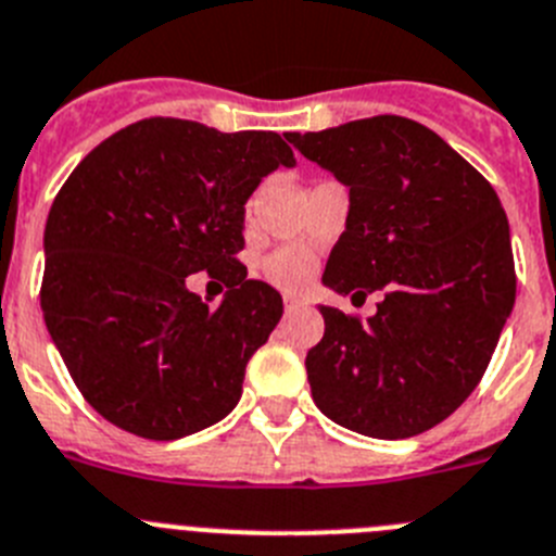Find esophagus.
Wrapping results in <instances>:
<instances>
[{"mask_svg":"<svg viewBox=\"0 0 556 556\" xmlns=\"http://www.w3.org/2000/svg\"><path fill=\"white\" fill-rule=\"evenodd\" d=\"M283 305H287V312H303V308H308V300L298 298V294H287Z\"/></svg>","mask_w":556,"mask_h":556,"instance_id":"esophagus-1","label":"esophagus"}]
</instances>
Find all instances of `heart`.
<instances>
[{
  "mask_svg": "<svg viewBox=\"0 0 556 556\" xmlns=\"http://www.w3.org/2000/svg\"><path fill=\"white\" fill-rule=\"evenodd\" d=\"M264 273L275 287L300 289L312 278V258L298 248H283V251H275L273 256H267Z\"/></svg>",
  "mask_w": 556,
  "mask_h": 556,
  "instance_id": "1",
  "label": "heart"
}]
</instances>
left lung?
Segmentation results:
<instances>
[{
	"mask_svg": "<svg viewBox=\"0 0 556 556\" xmlns=\"http://www.w3.org/2000/svg\"><path fill=\"white\" fill-rule=\"evenodd\" d=\"M350 190L323 283L378 314L323 305L305 355L317 407L369 438H410L477 389L516 303L510 226L496 190L427 126L400 115L287 135Z\"/></svg>",
	"mask_w": 556,
	"mask_h": 556,
	"instance_id": "1",
	"label": "left lung"
}]
</instances>
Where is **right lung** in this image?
I'll return each mask as SVG.
<instances>
[{
	"label": "right lung",
	"instance_id": "obj_1",
	"mask_svg": "<svg viewBox=\"0 0 556 556\" xmlns=\"http://www.w3.org/2000/svg\"><path fill=\"white\" fill-rule=\"evenodd\" d=\"M278 167L294 154L275 131L146 118L71 173L46 220L40 308L106 421L176 441L237 407L244 366L283 314L281 294L237 262L244 203ZM201 268L229 283L217 309L186 289Z\"/></svg>",
	"mask_w": 556,
	"mask_h": 556
}]
</instances>
